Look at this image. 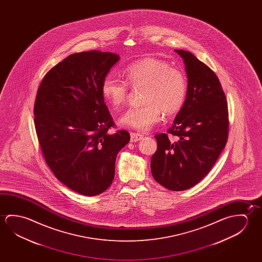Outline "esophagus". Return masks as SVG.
I'll list each match as a JSON object with an SVG mask.
<instances>
[{"mask_svg":"<svg viewBox=\"0 0 262 262\" xmlns=\"http://www.w3.org/2000/svg\"><path fill=\"white\" fill-rule=\"evenodd\" d=\"M143 135L142 134H139V133H130V141L133 142H138V141H141Z\"/></svg>","mask_w":262,"mask_h":262,"instance_id":"34e87169","label":"esophagus"}]
</instances>
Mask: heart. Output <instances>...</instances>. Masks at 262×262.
<instances>
[{
	"instance_id": "1",
	"label": "heart",
	"mask_w": 262,
	"mask_h": 262,
	"mask_svg": "<svg viewBox=\"0 0 262 262\" xmlns=\"http://www.w3.org/2000/svg\"><path fill=\"white\" fill-rule=\"evenodd\" d=\"M125 82L108 75L101 83L104 99L113 107L124 103L128 85L144 88L142 106L129 107L120 117V124L140 132L150 130L161 118V112L172 115L180 110L186 95V79L178 69L166 61L145 58L124 69Z\"/></svg>"
}]
</instances>
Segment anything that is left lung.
<instances>
[{"instance_id":"1","label":"left lung","mask_w":262,"mask_h":262,"mask_svg":"<svg viewBox=\"0 0 262 262\" xmlns=\"http://www.w3.org/2000/svg\"><path fill=\"white\" fill-rule=\"evenodd\" d=\"M174 51L184 59L187 75L185 103L167 134L155 135L157 150L151 157L155 180L172 191H184L209 172L227 141V102L219 79L192 53Z\"/></svg>"}]
</instances>
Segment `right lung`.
Listing matches in <instances>:
<instances>
[{
    "instance_id": "add662e5",
    "label": "right lung",
    "mask_w": 262,
    "mask_h": 262,
    "mask_svg": "<svg viewBox=\"0 0 262 262\" xmlns=\"http://www.w3.org/2000/svg\"><path fill=\"white\" fill-rule=\"evenodd\" d=\"M119 60L108 52L72 54L48 71L36 94L35 130L45 160L61 183L86 196L111 186L117 155L130 139L127 130L108 133L115 124L101 93Z\"/></svg>"
}]
</instances>
